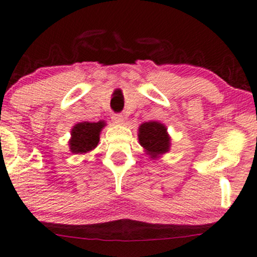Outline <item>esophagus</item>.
Wrapping results in <instances>:
<instances>
[{"label":"esophagus","mask_w":257,"mask_h":257,"mask_svg":"<svg viewBox=\"0 0 257 257\" xmlns=\"http://www.w3.org/2000/svg\"><path fill=\"white\" fill-rule=\"evenodd\" d=\"M111 118H112V120L116 122V124H124L125 121V118L121 113H113Z\"/></svg>","instance_id":"1"}]
</instances>
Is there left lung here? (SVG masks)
<instances>
[{
  "label": "left lung",
  "mask_w": 257,
  "mask_h": 257,
  "mask_svg": "<svg viewBox=\"0 0 257 257\" xmlns=\"http://www.w3.org/2000/svg\"><path fill=\"white\" fill-rule=\"evenodd\" d=\"M138 137L140 145L148 152L152 159H156L158 155L169 151L170 138L167 128L158 121H148L140 125Z\"/></svg>",
  "instance_id": "left-lung-1"
}]
</instances>
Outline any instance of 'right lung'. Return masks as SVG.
Returning <instances> with one entry per match:
<instances>
[{
    "label": "right lung",
    "mask_w": 257,
    "mask_h": 257,
    "mask_svg": "<svg viewBox=\"0 0 257 257\" xmlns=\"http://www.w3.org/2000/svg\"><path fill=\"white\" fill-rule=\"evenodd\" d=\"M104 124V121H82L76 124L72 130V138L69 140L70 151L75 154H83L94 150L99 141V132Z\"/></svg>",
    "instance_id": "1"
}]
</instances>
